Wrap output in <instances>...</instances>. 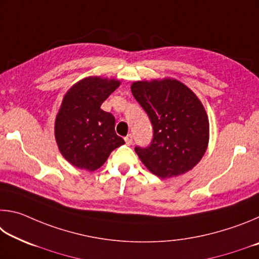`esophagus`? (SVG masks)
<instances>
[{"instance_id": "34e87169", "label": "esophagus", "mask_w": 259, "mask_h": 259, "mask_svg": "<svg viewBox=\"0 0 259 259\" xmlns=\"http://www.w3.org/2000/svg\"><path fill=\"white\" fill-rule=\"evenodd\" d=\"M124 140H125V144L126 145H133V142H134V139H133V135L131 134H129L128 136H126V137L124 138Z\"/></svg>"}]
</instances>
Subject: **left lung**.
<instances>
[{
	"label": "left lung",
	"instance_id": "1",
	"mask_svg": "<svg viewBox=\"0 0 259 259\" xmlns=\"http://www.w3.org/2000/svg\"><path fill=\"white\" fill-rule=\"evenodd\" d=\"M131 93L153 125L150 145L135 147L140 161L160 178L194 168L209 142L208 115L195 94L172 78L134 82Z\"/></svg>",
	"mask_w": 259,
	"mask_h": 259
}]
</instances>
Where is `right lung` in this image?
I'll list each match as a JSON object with an SVG mask.
<instances>
[{"mask_svg":"<svg viewBox=\"0 0 259 259\" xmlns=\"http://www.w3.org/2000/svg\"><path fill=\"white\" fill-rule=\"evenodd\" d=\"M119 85V80L89 76L65 95L56 116L55 137L61 154L76 168L95 171L124 144L115 133V117L100 108Z\"/></svg>","mask_w":259,"mask_h":259,"instance_id":"add662e5","label":"right lung"}]
</instances>
